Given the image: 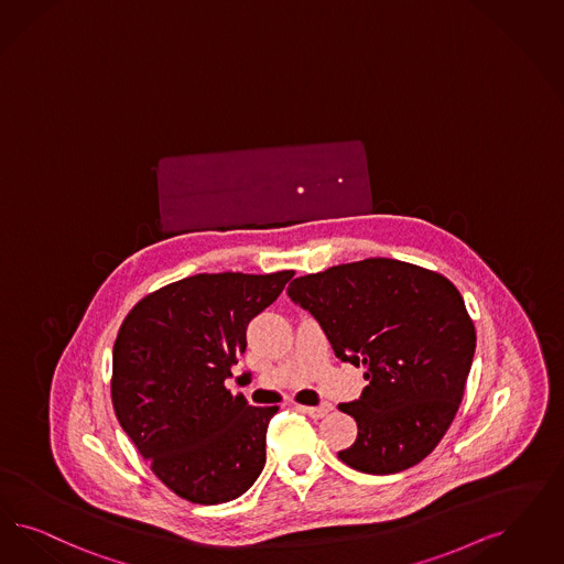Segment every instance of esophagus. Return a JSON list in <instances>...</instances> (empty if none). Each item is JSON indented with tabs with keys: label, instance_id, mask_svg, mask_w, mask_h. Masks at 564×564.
<instances>
[{
	"label": "esophagus",
	"instance_id": "1",
	"mask_svg": "<svg viewBox=\"0 0 564 564\" xmlns=\"http://www.w3.org/2000/svg\"><path fill=\"white\" fill-rule=\"evenodd\" d=\"M300 410L306 412L314 421H318V419H325L330 410H333V406H330L329 402H323L321 406H300Z\"/></svg>",
	"mask_w": 564,
	"mask_h": 564
}]
</instances>
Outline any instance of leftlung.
I'll use <instances>...</instances> for the list:
<instances>
[{
    "mask_svg": "<svg viewBox=\"0 0 564 564\" xmlns=\"http://www.w3.org/2000/svg\"><path fill=\"white\" fill-rule=\"evenodd\" d=\"M288 293L311 312L341 362L369 386L339 410L358 437L337 456L369 475L419 465L452 425L475 354V325L440 272L367 258L293 279Z\"/></svg>",
    "mask_w": 564,
    "mask_h": 564,
    "instance_id": "left-lung-1",
    "label": "left lung"
}]
</instances>
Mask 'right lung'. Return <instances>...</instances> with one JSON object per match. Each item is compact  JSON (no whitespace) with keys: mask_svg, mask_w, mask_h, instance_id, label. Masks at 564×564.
Wrapping results in <instances>:
<instances>
[{"mask_svg":"<svg viewBox=\"0 0 564 564\" xmlns=\"http://www.w3.org/2000/svg\"><path fill=\"white\" fill-rule=\"evenodd\" d=\"M292 276L202 272L145 295L120 325L112 354L118 423L183 500L231 502L264 468L279 406H250L225 381L246 351L250 321Z\"/></svg>","mask_w":564,"mask_h":564,"instance_id":"add662e5","label":"right lung"}]
</instances>
